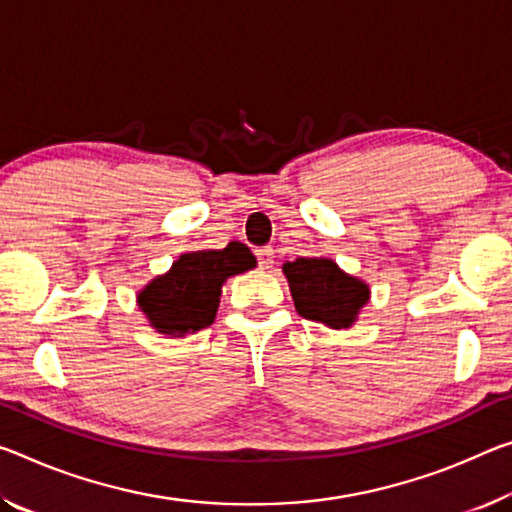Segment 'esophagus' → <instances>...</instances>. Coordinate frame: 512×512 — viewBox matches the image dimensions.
I'll return each instance as SVG.
<instances>
[{
  "mask_svg": "<svg viewBox=\"0 0 512 512\" xmlns=\"http://www.w3.org/2000/svg\"><path fill=\"white\" fill-rule=\"evenodd\" d=\"M255 255H257V259H259V266H262V269H271V266H273V257H275L271 246L255 250Z\"/></svg>",
  "mask_w": 512,
  "mask_h": 512,
  "instance_id": "1",
  "label": "esophagus"
}]
</instances>
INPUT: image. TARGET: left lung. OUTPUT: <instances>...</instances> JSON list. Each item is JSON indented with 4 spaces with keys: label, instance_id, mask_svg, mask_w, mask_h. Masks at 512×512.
I'll return each instance as SVG.
<instances>
[{
    "label": "left lung",
    "instance_id": "left-lung-1",
    "mask_svg": "<svg viewBox=\"0 0 512 512\" xmlns=\"http://www.w3.org/2000/svg\"><path fill=\"white\" fill-rule=\"evenodd\" d=\"M300 316L332 330H348L369 303L371 289L362 278L339 269L330 257H298L282 264Z\"/></svg>",
    "mask_w": 512,
    "mask_h": 512
}]
</instances>
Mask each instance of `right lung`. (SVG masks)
<instances>
[{
	"label": "right lung",
	"mask_w": 512,
	"mask_h": 512,
	"mask_svg": "<svg viewBox=\"0 0 512 512\" xmlns=\"http://www.w3.org/2000/svg\"><path fill=\"white\" fill-rule=\"evenodd\" d=\"M255 266V255L241 241H230L221 250H193L152 278L136 294V303L159 335H193L214 323L225 280Z\"/></svg>",
	"instance_id": "1"
}]
</instances>
